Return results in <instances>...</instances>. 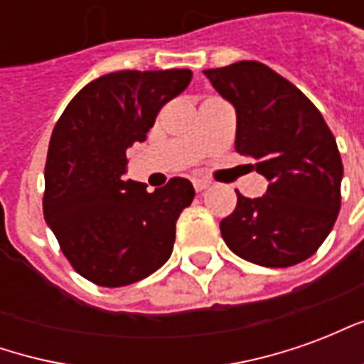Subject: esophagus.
I'll use <instances>...</instances> for the list:
<instances>
[{
    "label": "esophagus",
    "instance_id": "34e87169",
    "mask_svg": "<svg viewBox=\"0 0 364 364\" xmlns=\"http://www.w3.org/2000/svg\"><path fill=\"white\" fill-rule=\"evenodd\" d=\"M208 185H210V183L206 181V179H198V177H195V179H193V187H195V191H197V193L205 191Z\"/></svg>",
    "mask_w": 364,
    "mask_h": 364
}]
</instances>
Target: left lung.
<instances>
[{"label":"left lung","instance_id":"left-lung-1","mask_svg":"<svg viewBox=\"0 0 364 364\" xmlns=\"http://www.w3.org/2000/svg\"><path fill=\"white\" fill-rule=\"evenodd\" d=\"M213 87L234 105L236 151L255 159L269 181L263 197L237 193L220 234L242 259L290 267L318 252L341 206L343 164L321 112L271 68L242 60L205 70Z\"/></svg>","mask_w":364,"mask_h":364}]
</instances>
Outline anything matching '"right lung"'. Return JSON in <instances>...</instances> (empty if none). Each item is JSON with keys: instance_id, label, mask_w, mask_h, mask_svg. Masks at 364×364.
I'll list each match as a JSON object with an SVG mask.
<instances>
[{"instance_id": "1", "label": "right lung", "mask_w": 364, "mask_h": 364, "mask_svg": "<svg viewBox=\"0 0 364 364\" xmlns=\"http://www.w3.org/2000/svg\"><path fill=\"white\" fill-rule=\"evenodd\" d=\"M191 70H122L87 83L52 130L44 167V220L83 279L124 287L173 252L175 222L193 203L189 179L154 193L124 181L127 150L144 142L159 109L189 85Z\"/></svg>"}]
</instances>
